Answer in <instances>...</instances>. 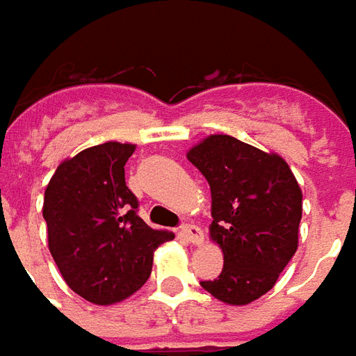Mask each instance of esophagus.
I'll list each match as a JSON object with an SVG mask.
<instances>
[{
  "label": "esophagus",
  "instance_id": "obj_1",
  "mask_svg": "<svg viewBox=\"0 0 356 356\" xmlns=\"http://www.w3.org/2000/svg\"><path fill=\"white\" fill-rule=\"evenodd\" d=\"M182 236L188 239L190 243H193V245L203 243V232H201V228H199V226H195V224H184Z\"/></svg>",
  "mask_w": 356,
  "mask_h": 356
}]
</instances>
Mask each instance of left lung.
<instances>
[{"label":"left lung","instance_id":"left-lung-1","mask_svg":"<svg viewBox=\"0 0 356 356\" xmlns=\"http://www.w3.org/2000/svg\"><path fill=\"white\" fill-rule=\"evenodd\" d=\"M188 161L211 186V239L222 249L218 278L203 289L228 305H247L270 291L299 243L303 193L291 168L224 134L188 151Z\"/></svg>","mask_w":356,"mask_h":356}]
</instances>
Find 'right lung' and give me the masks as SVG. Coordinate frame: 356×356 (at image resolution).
I'll list each match as a JSON object with an SVG mask.
<instances>
[{
	"label": "right lung",
	"instance_id": "obj_1",
	"mask_svg": "<svg viewBox=\"0 0 356 356\" xmlns=\"http://www.w3.org/2000/svg\"><path fill=\"white\" fill-rule=\"evenodd\" d=\"M134 143L107 142L63 161L44 195L49 251L67 286L95 305H115L147 282L153 253L174 238L138 214L124 165Z\"/></svg>",
	"mask_w": 356,
	"mask_h": 356
}]
</instances>
